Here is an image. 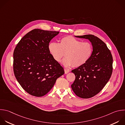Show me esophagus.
<instances>
[{"mask_svg": "<svg viewBox=\"0 0 125 125\" xmlns=\"http://www.w3.org/2000/svg\"><path fill=\"white\" fill-rule=\"evenodd\" d=\"M64 71H65V73H66V74L70 72V71L67 69H64Z\"/></svg>", "mask_w": 125, "mask_h": 125, "instance_id": "obj_1", "label": "esophagus"}]
</instances>
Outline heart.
I'll list each match as a JSON object with an SVG mask.
<instances>
[{"instance_id": "heart-1", "label": "heart", "mask_w": 125, "mask_h": 125, "mask_svg": "<svg viewBox=\"0 0 125 125\" xmlns=\"http://www.w3.org/2000/svg\"><path fill=\"white\" fill-rule=\"evenodd\" d=\"M50 53L57 62L61 61L66 67L72 66L78 67L85 64L90 59L93 47L89 42H82L73 36H68L61 38L59 43H50L48 46Z\"/></svg>"}]
</instances>
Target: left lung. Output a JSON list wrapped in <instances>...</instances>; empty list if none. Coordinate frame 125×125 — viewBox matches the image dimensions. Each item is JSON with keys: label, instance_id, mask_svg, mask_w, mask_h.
<instances>
[{"label": "left lung", "instance_id": "1", "mask_svg": "<svg viewBox=\"0 0 125 125\" xmlns=\"http://www.w3.org/2000/svg\"><path fill=\"white\" fill-rule=\"evenodd\" d=\"M75 37L89 40L93 52L85 64L72 71L75 78L71 87L78 97L90 98L99 93L110 79L113 58L106 44L97 37L90 34Z\"/></svg>", "mask_w": 125, "mask_h": 125}]
</instances>
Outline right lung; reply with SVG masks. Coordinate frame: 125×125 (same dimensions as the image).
<instances>
[{"instance_id":"add662e5","label":"right lung","mask_w":125,"mask_h":125,"mask_svg":"<svg viewBox=\"0 0 125 125\" xmlns=\"http://www.w3.org/2000/svg\"><path fill=\"white\" fill-rule=\"evenodd\" d=\"M59 32L34 29L23 36L13 53L15 77L29 94L42 97L64 73L63 68L49 52L50 41Z\"/></svg>"}]
</instances>
